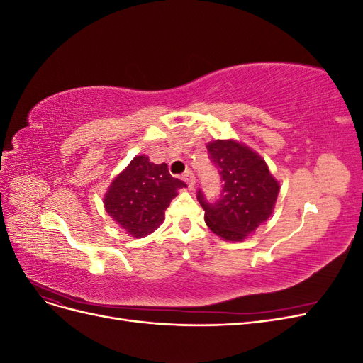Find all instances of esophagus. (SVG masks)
Returning <instances> with one entry per match:
<instances>
[{
    "label": "esophagus",
    "mask_w": 363,
    "mask_h": 363,
    "mask_svg": "<svg viewBox=\"0 0 363 363\" xmlns=\"http://www.w3.org/2000/svg\"><path fill=\"white\" fill-rule=\"evenodd\" d=\"M183 182L189 186V188L192 189L194 188V184H195V175H194V172L192 171H186L184 174H183Z\"/></svg>",
    "instance_id": "1"
}]
</instances>
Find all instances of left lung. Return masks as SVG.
Listing matches in <instances>:
<instances>
[{
    "label": "left lung",
    "mask_w": 363,
    "mask_h": 363,
    "mask_svg": "<svg viewBox=\"0 0 363 363\" xmlns=\"http://www.w3.org/2000/svg\"><path fill=\"white\" fill-rule=\"evenodd\" d=\"M207 151L221 175L223 188L212 203L201 189L196 192L204 221L223 239L242 240L271 216L280 186L265 160L236 140L211 142Z\"/></svg>",
    "instance_id": "left-lung-1"
}]
</instances>
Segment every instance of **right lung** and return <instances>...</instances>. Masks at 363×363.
Masks as SVG:
<instances>
[{
  "label": "right lung",
  "mask_w": 363,
  "mask_h": 363,
  "mask_svg": "<svg viewBox=\"0 0 363 363\" xmlns=\"http://www.w3.org/2000/svg\"><path fill=\"white\" fill-rule=\"evenodd\" d=\"M186 184L174 179L167 163H151L147 156H136L108 188L104 206L125 232L144 238L163 223L172 199Z\"/></svg>",
  "instance_id": "obj_1"
}]
</instances>
